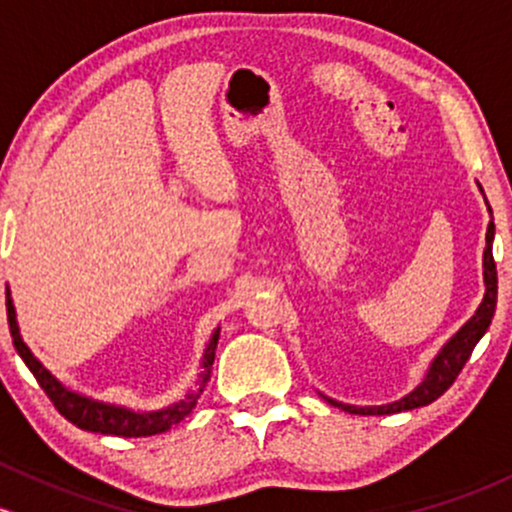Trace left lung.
<instances>
[{
    "instance_id": "left-lung-1",
    "label": "left lung",
    "mask_w": 512,
    "mask_h": 512,
    "mask_svg": "<svg viewBox=\"0 0 512 512\" xmlns=\"http://www.w3.org/2000/svg\"><path fill=\"white\" fill-rule=\"evenodd\" d=\"M493 222H488L486 229V249H484V283H486V295L484 302L479 304L476 314L467 324L459 329L450 341L445 343V348L440 350L438 358L433 360L430 365L426 380L418 384L411 394H406L404 399L394 401V404H384V406H348L341 404V401H333L329 396H324L326 401L338 409L348 411V413H360V416H387V413H399V411H411V409H421V406L433 404L438 396H442L447 389L452 387V382L457 380V375L462 372V367L467 365L469 355L476 343L481 341L488 326H491L493 312H496V297H498V273H496V261H493Z\"/></svg>"
}]
</instances>
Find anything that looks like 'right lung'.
I'll return each mask as SVG.
<instances>
[{"label":"right lung","instance_id":"right-lung-1","mask_svg":"<svg viewBox=\"0 0 512 512\" xmlns=\"http://www.w3.org/2000/svg\"><path fill=\"white\" fill-rule=\"evenodd\" d=\"M7 319H9V331H11V341H14L16 353L24 358V363L28 365V370L33 372L43 392L48 394V399L53 401V406L67 421L74 423L77 428L89 430V433H101V435H120V438H147V435H157L169 430L174 423L183 421L195 409L198 404L200 394H203L205 384L210 380L212 372V363H215V348H217V338H220V329L212 333L208 348H205L203 355V372H200L198 380V389H191L181 401L176 404L166 406L162 411H149V413H135L123 409V406H111L103 404V401H94L86 399L82 394H74L67 387H62L60 382L45 370L43 365L38 363L36 355L28 350L19 333V324H16V309L11 304L9 290H7Z\"/></svg>","mask_w":512,"mask_h":512}]
</instances>
